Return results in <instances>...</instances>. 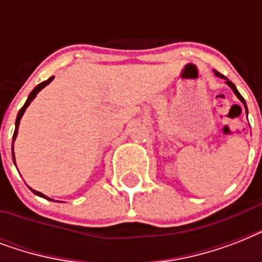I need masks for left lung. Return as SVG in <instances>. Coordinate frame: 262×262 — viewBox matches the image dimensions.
Wrapping results in <instances>:
<instances>
[{"label":"left lung","mask_w":262,"mask_h":262,"mask_svg":"<svg viewBox=\"0 0 262 262\" xmlns=\"http://www.w3.org/2000/svg\"><path fill=\"white\" fill-rule=\"evenodd\" d=\"M215 75L217 76V77H222V79H226V83H227L228 85L231 87V90L234 91V92H235V95H236V96H238V99H239L241 102H242V103H244V104H245V107H246V102H245V99L242 98V95H241L239 92H238V90H236L235 85H234V84H232L231 81H230V80H228L227 77H226V76H223V75H222V73H219V72H217V71H215ZM246 113H248V108H246Z\"/></svg>","instance_id":"obj_1"}]
</instances>
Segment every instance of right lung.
Wrapping results in <instances>:
<instances>
[{
	"label": "right lung",
	"mask_w": 262,
	"mask_h": 262,
	"mask_svg": "<svg viewBox=\"0 0 262 262\" xmlns=\"http://www.w3.org/2000/svg\"><path fill=\"white\" fill-rule=\"evenodd\" d=\"M51 80H53V77H50V79L46 80V81H43V83L38 84V85H36V87H35L34 90H32V92H31L30 96H28V99H27V102L24 103V106H23L21 108H20V111H18V114H17V118H16V129H14V133H13V141H14V140H16V136H17L18 123H20V119H21V117H23V114H24V111H26V108H27V107H28V104H30V103L32 102V99H34L35 96H36V94H38L39 91L42 90V88L46 87L47 84L50 83ZM12 156H13V162H14V152H13V147H12ZM31 190H32V189H31ZM32 191H34V193H35V194H36V195H40V197H43V199H47L46 195L42 194V193H39V191H36V190H32ZM47 200H50V199H47Z\"/></svg>",
	"instance_id": "add662e5"
}]
</instances>
